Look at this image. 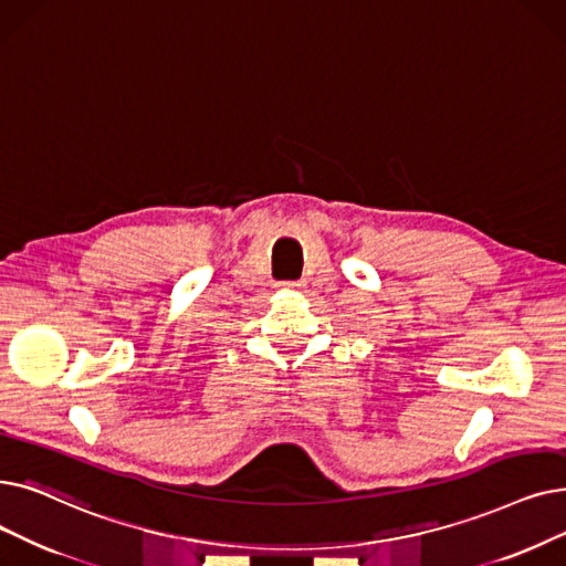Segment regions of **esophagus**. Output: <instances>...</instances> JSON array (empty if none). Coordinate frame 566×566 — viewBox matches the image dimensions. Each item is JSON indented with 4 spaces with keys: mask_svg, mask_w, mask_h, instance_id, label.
<instances>
[{
    "mask_svg": "<svg viewBox=\"0 0 566 566\" xmlns=\"http://www.w3.org/2000/svg\"><path fill=\"white\" fill-rule=\"evenodd\" d=\"M284 289H289V291H303L305 284L303 282H284Z\"/></svg>",
    "mask_w": 566,
    "mask_h": 566,
    "instance_id": "1",
    "label": "esophagus"
}]
</instances>
